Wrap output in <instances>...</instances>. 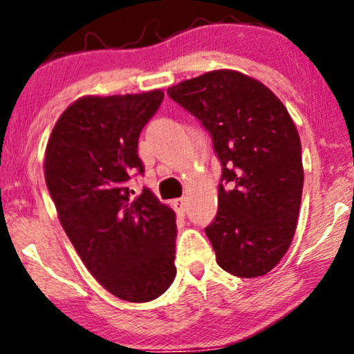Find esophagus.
Instances as JSON below:
<instances>
[{
  "mask_svg": "<svg viewBox=\"0 0 354 354\" xmlns=\"http://www.w3.org/2000/svg\"><path fill=\"white\" fill-rule=\"evenodd\" d=\"M173 207H174V210L180 212V214H185V212H186V199L173 201Z\"/></svg>",
  "mask_w": 354,
  "mask_h": 354,
  "instance_id": "1",
  "label": "esophagus"
}]
</instances>
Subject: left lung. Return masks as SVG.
<instances>
[{
  "instance_id": "1",
  "label": "left lung",
  "mask_w": 354,
  "mask_h": 354,
  "mask_svg": "<svg viewBox=\"0 0 354 354\" xmlns=\"http://www.w3.org/2000/svg\"><path fill=\"white\" fill-rule=\"evenodd\" d=\"M209 131L221 163L218 212L205 228L218 266L266 275L288 251L303 194L301 140L279 97L238 71L220 69L168 88Z\"/></svg>"
}]
</instances>
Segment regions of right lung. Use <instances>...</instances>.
I'll list each match as a JSON object with an SVG mask.
<instances>
[{
  "label": "right lung",
  "instance_id": "obj_1",
  "mask_svg": "<svg viewBox=\"0 0 354 354\" xmlns=\"http://www.w3.org/2000/svg\"><path fill=\"white\" fill-rule=\"evenodd\" d=\"M162 91L88 95L66 108L46 144L45 181L59 221L88 272L116 298L147 303L176 277V218L153 192L129 189L144 174L140 131Z\"/></svg>",
  "mask_w": 354,
  "mask_h": 354
}]
</instances>
